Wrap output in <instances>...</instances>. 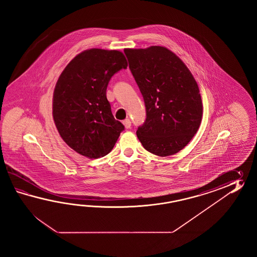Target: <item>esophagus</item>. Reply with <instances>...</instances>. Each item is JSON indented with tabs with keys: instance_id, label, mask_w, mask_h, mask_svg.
I'll return each mask as SVG.
<instances>
[{
	"instance_id": "34e87169",
	"label": "esophagus",
	"mask_w": 257,
	"mask_h": 257,
	"mask_svg": "<svg viewBox=\"0 0 257 257\" xmlns=\"http://www.w3.org/2000/svg\"><path fill=\"white\" fill-rule=\"evenodd\" d=\"M122 123H123V125L125 126V127H126V128H131V120L128 119V118H126V119H125V120H123V122H122Z\"/></svg>"
}]
</instances>
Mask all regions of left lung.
Wrapping results in <instances>:
<instances>
[{
	"instance_id": "obj_1",
	"label": "left lung",
	"mask_w": 257,
	"mask_h": 257,
	"mask_svg": "<svg viewBox=\"0 0 257 257\" xmlns=\"http://www.w3.org/2000/svg\"><path fill=\"white\" fill-rule=\"evenodd\" d=\"M124 53L146 107L138 139L155 155L178 153L197 133L202 118L196 80L185 63L164 47L125 49Z\"/></svg>"
}]
</instances>
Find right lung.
I'll list each match as a JSON object with an SVG mask.
<instances>
[{
	"instance_id": "1",
	"label": "right lung",
	"mask_w": 257,
	"mask_h": 257,
	"mask_svg": "<svg viewBox=\"0 0 257 257\" xmlns=\"http://www.w3.org/2000/svg\"><path fill=\"white\" fill-rule=\"evenodd\" d=\"M126 67L120 51L91 49L77 55L61 72L53 93V118L62 140L76 153L104 157L125 130L112 114L106 88Z\"/></svg>"
}]
</instances>
